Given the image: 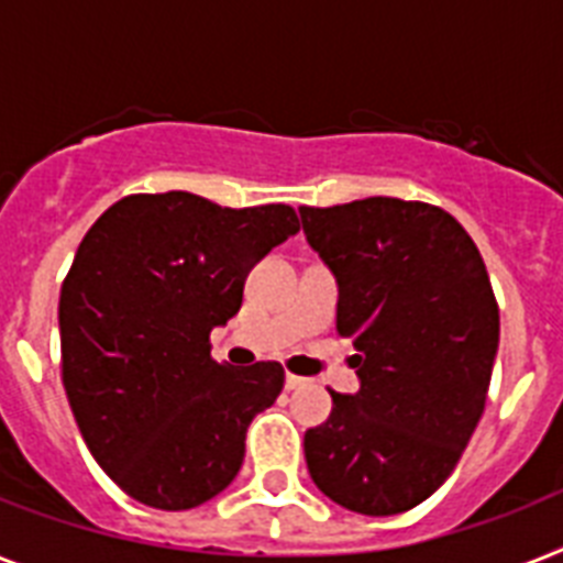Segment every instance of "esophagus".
I'll return each instance as SVG.
<instances>
[{"mask_svg": "<svg viewBox=\"0 0 563 563\" xmlns=\"http://www.w3.org/2000/svg\"><path fill=\"white\" fill-rule=\"evenodd\" d=\"M309 385V378H300L295 373H286V390H300V387Z\"/></svg>", "mask_w": 563, "mask_h": 563, "instance_id": "obj_1", "label": "esophagus"}]
</instances>
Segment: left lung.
Masks as SVG:
<instances>
[{"label":"left lung","instance_id":"8db88e82","mask_svg":"<svg viewBox=\"0 0 563 563\" xmlns=\"http://www.w3.org/2000/svg\"><path fill=\"white\" fill-rule=\"evenodd\" d=\"M306 242L335 274V329L353 338L358 393L303 437L329 500L399 515L437 492L472 440L495 367L500 312L486 263L442 208L369 196L300 208Z\"/></svg>","mask_w":563,"mask_h":563}]
</instances>
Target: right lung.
I'll list each match as a JSON object with an SVG mask.
<instances>
[{
    "mask_svg": "<svg viewBox=\"0 0 563 563\" xmlns=\"http://www.w3.org/2000/svg\"><path fill=\"white\" fill-rule=\"evenodd\" d=\"M297 231L289 205L234 210L167 190L126 196L80 242L59 291L63 387L91 456L139 504L194 509L240 472L251 419L286 373L217 364L208 338Z\"/></svg>",
    "mask_w": 563,
    "mask_h": 563,
    "instance_id": "1",
    "label": "right lung"
}]
</instances>
